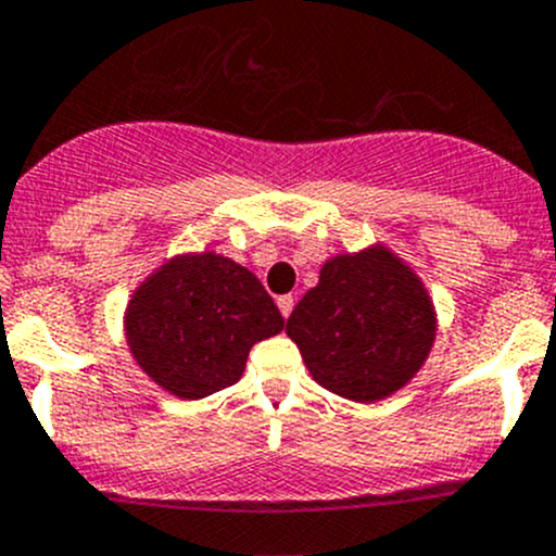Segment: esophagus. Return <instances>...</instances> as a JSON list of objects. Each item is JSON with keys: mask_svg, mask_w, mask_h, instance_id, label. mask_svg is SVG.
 <instances>
[{"mask_svg": "<svg viewBox=\"0 0 556 556\" xmlns=\"http://www.w3.org/2000/svg\"><path fill=\"white\" fill-rule=\"evenodd\" d=\"M277 306H279V312H282L285 320H288L290 312H293V306H295V299H293V295H279Z\"/></svg>", "mask_w": 556, "mask_h": 556, "instance_id": "1", "label": "esophagus"}]
</instances>
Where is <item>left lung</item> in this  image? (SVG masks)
<instances>
[{"mask_svg":"<svg viewBox=\"0 0 556 556\" xmlns=\"http://www.w3.org/2000/svg\"><path fill=\"white\" fill-rule=\"evenodd\" d=\"M288 337L317 382L353 402L391 396L427 361L434 309L421 279L388 250L339 255L320 271Z\"/></svg>","mask_w":556,"mask_h":556,"instance_id":"1","label":"left lung"}]
</instances>
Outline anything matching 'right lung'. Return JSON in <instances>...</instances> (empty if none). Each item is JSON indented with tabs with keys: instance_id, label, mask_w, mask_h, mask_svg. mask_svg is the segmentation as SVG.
Returning <instances> with one entry per match:
<instances>
[{
	"instance_id": "add662e5",
	"label": "right lung",
	"mask_w": 556,
	"mask_h": 556,
	"mask_svg": "<svg viewBox=\"0 0 556 556\" xmlns=\"http://www.w3.org/2000/svg\"><path fill=\"white\" fill-rule=\"evenodd\" d=\"M124 323L141 369L181 399L233 386L252 344L285 328L261 279L214 252L176 257L152 274Z\"/></svg>"
}]
</instances>
